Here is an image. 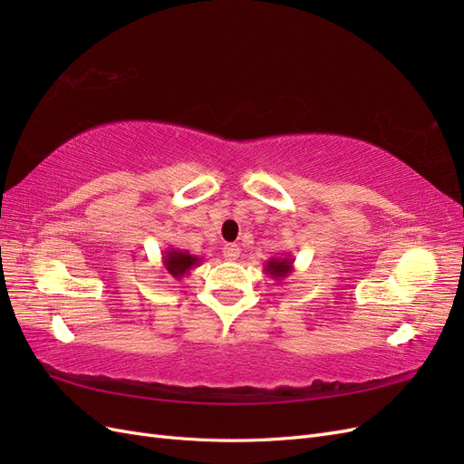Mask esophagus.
Returning a JSON list of instances; mask_svg holds the SVG:
<instances>
[{
	"label": "esophagus",
	"mask_w": 464,
	"mask_h": 464,
	"mask_svg": "<svg viewBox=\"0 0 464 464\" xmlns=\"http://www.w3.org/2000/svg\"><path fill=\"white\" fill-rule=\"evenodd\" d=\"M222 254H224V259H227V261H236L237 257H240V246L227 244L222 249Z\"/></svg>",
	"instance_id": "1"
}]
</instances>
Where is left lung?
Masks as SVG:
<instances>
[{
  "label": "left lung",
  "instance_id": "1",
  "mask_svg": "<svg viewBox=\"0 0 464 464\" xmlns=\"http://www.w3.org/2000/svg\"><path fill=\"white\" fill-rule=\"evenodd\" d=\"M263 271L266 276L275 280H283L294 271V259L292 257H271L263 265Z\"/></svg>",
  "mask_w": 464,
  "mask_h": 464
}]
</instances>
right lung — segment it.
<instances>
[{
    "mask_svg": "<svg viewBox=\"0 0 464 464\" xmlns=\"http://www.w3.org/2000/svg\"><path fill=\"white\" fill-rule=\"evenodd\" d=\"M201 259L203 257L191 256L189 251H181L176 247H168L162 254L164 271L176 280H181L184 276H188L195 269V266H199Z\"/></svg>",
    "mask_w": 464,
    "mask_h": 464,
    "instance_id": "obj_1",
    "label": "right lung"
}]
</instances>
